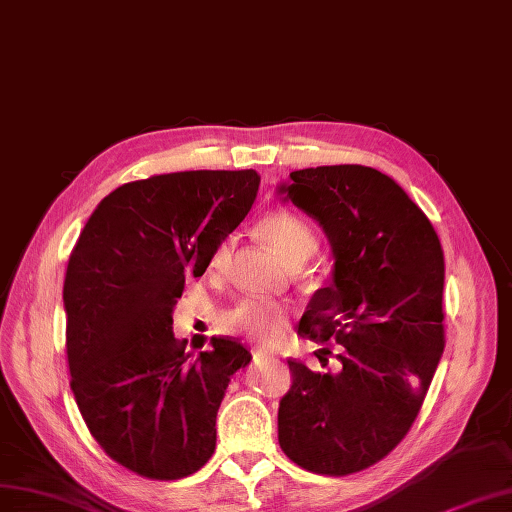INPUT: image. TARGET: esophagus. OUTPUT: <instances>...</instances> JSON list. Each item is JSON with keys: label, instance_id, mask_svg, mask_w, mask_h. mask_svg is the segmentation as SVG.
<instances>
[{"label": "esophagus", "instance_id": "34e87169", "mask_svg": "<svg viewBox=\"0 0 512 512\" xmlns=\"http://www.w3.org/2000/svg\"><path fill=\"white\" fill-rule=\"evenodd\" d=\"M253 358H255V362H264V360H270V358H272V354L264 352V349H255V352H253Z\"/></svg>", "mask_w": 512, "mask_h": 512}]
</instances>
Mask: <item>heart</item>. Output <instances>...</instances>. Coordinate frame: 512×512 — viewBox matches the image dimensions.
Wrapping results in <instances>:
<instances>
[{"instance_id": "b5f03b06", "label": "heart", "mask_w": 512, "mask_h": 512, "mask_svg": "<svg viewBox=\"0 0 512 512\" xmlns=\"http://www.w3.org/2000/svg\"><path fill=\"white\" fill-rule=\"evenodd\" d=\"M259 233L270 244L272 251L289 266L304 264L317 248L313 229L294 212L276 210L266 214L259 223ZM229 255L231 240L225 238L212 251L210 268L214 272L225 270L229 264ZM221 326L231 334H238V337L268 345L279 341L287 332L289 311L283 304L248 298L223 315Z\"/></svg>"}]
</instances>
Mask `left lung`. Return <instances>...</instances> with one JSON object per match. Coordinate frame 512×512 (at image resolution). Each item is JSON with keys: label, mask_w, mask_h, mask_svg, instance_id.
Masks as SVG:
<instances>
[{"label": "left lung", "mask_w": 512, "mask_h": 512, "mask_svg": "<svg viewBox=\"0 0 512 512\" xmlns=\"http://www.w3.org/2000/svg\"><path fill=\"white\" fill-rule=\"evenodd\" d=\"M289 178L279 193L315 218L334 257L298 332L341 352L334 373L287 360L279 444L304 470L347 476L382 461L427 397L444 352V253L425 212L382 171L332 165Z\"/></svg>", "instance_id": "1"}]
</instances>
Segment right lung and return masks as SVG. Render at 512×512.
Returning <instances> with one entry per match:
<instances>
[{
	"label": "right lung",
	"instance_id": "add662e5",
	"mask_svg": "<svg viewBox=\"0 0 512 512\" xmlns=\"http://www.w3.org/2000/svg\"><path fill=\"white\" fill-rule=\"evenodd\" d=\"M257 188L253 169L128 182L98 203L70 253V388L100 448L143 478L178 480L208 463L231 375L251 362L233 339H212V352L188 360L173 337V306Z\"/></svg>",
	"mask_w": 512,
	"mask_h": 512
}]
</instances>
